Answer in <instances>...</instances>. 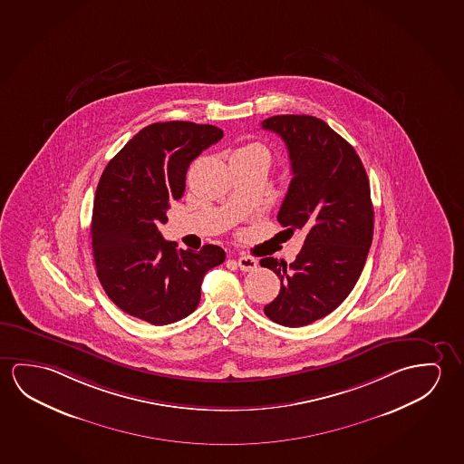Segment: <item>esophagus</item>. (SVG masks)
<instances>
[{"label": "esophagus", "mask_w": 464, "mask_h": 464, "mask_svg": "<svg viewBox=\"0 0 464 464\" xmlns=\"http://www.w3.org/2000/svg\"><path fill=\"white\" fill-rule=\"evenodd\" d=\"M237 266L240 267V271H255L257 267V261L255 257L248 256V255H242V256L237 257Z\"/></svg>", "instance_id": "34e87169"}]
</instances>
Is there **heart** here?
Instances as JSON below:
<instances>
[{
	"mask_svg": "<svg viewBox=\"0 0 464 464\" xmlns=\"http://www.w3.org/2000/svg\"><path fill=\"white\" fill-rule=\"evenodd\" d=\"M238 151H251V153H261V155H265L267 158V150H266L263 145H259V143H251V145H246V147L240 148Z\"/></svg>",
	"mask_w": 464,
	"mask_h": 464,
	"instance_id": "1",
	"label": "heart"
}]
</instances>
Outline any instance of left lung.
<instances>
[{
	"label": "left lung",
	"mask_w": 464,
	"mask_h": 464,
	"mask_svg": "<svg viewBox=\"0 0 464 464\" xmlns=\"http://www.w3.org/2000/svg\"><path fill=\"white\" fill-rule=\"evenodd\" d=\"M261 125L285 141L292 164L277 221L306 236L294 263L259 261L280 279L265 314L302 327L332 313L360 279L374 230L368 174L354 148L321 119L284 114Z\"/></svg>",
	"instance_id": "8db88e82"
}]
</instances>
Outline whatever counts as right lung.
I'll return each mask as SVG.
<instances>
[{
	"instance_id": "obj_1",
	"label": "right lung",
	"mask_w": 464,
	"mask_h": 464,
	"mask_svg": "<svg viewBox=\"0 0 464 464\" xmlns=\"http://www.w3.org/2000/svg\"><path fill=\"white\" fill-rule=\"evenodd\" d=\"M222 135L214 125L156 122L103 170L92 216L93 259L104 292L127 314L155 325L184 319L198 306L205 274L224 263L218 245L176 250L160 232L169 201L184 195L190 162Z\"/></svg>"
}]
</instances>
